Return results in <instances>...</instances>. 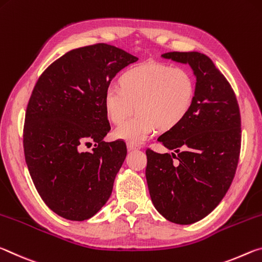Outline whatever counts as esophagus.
<instances>
[{"label":"esophagus","instance_id":"esophagus-1","mask_svg":"<svg viewBox=\"0 0 262 262\" xmlns=\"http://www.w3.org/2000/svg\"><path fill=\"white\" fill-rule=\"evenodd\" d=\"M127 149H128V151H136V149H140V146H139V145L127 143Z\"/></svg>","mask_w":262,"mask_h":262}]
</instances>
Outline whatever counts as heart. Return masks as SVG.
Returning a JSON list of instances; mask_svg holds the SVG:
<instances>
[{"instance_id":"obj_1","label":"heart","mask_w":262,"mask_h":262,"mask_svg":"<svg viewBox=\"0 0 262 262\" xmlns=\"http://www.w3.org/2000/svg\"><path fill=\"white\" fill-rule=\"evenodd\" d=\"M196 83L189 71L160 62H144L130 67L118 79V88L103 94V108L113 124H122L135 113V118L115 130L117 139L140 144L156 131L179 126L194 105Z\"/></svg>"}]
</instances>
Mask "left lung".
Segmentation results:
<instances>
[{
    "mask_svg": "<svg viewBox=\"0 0 262 262\" xmlns=\"http://www.w3.org/2000/svg\"><path fill=\"white\" fill-rule=\"evenodd\" d=\"M161 57L190 66L196 95L186 119L158 138L173 153L146 151V181L158 212L187 225L208 216L229 190L239 160L240 113L228 80L207 55L168 52Z\"/></svg>",
    "mask_w": 262,
    "mask_h": 262,
    "instance_id": "left-lung-1",
    "label": "left lung"
}]
</instances>
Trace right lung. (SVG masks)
<instances>
[{"instance_id": "1", "label": "right lung", "mask_w": 262, "mask_h": 262, "mask_svg": "<svg viewBox=\"0 0 262 262\" xmlns=\"http://www.w3.org/2000/svg\"><path fill=\"white\" fill-rule=\"evenodd\" d=\"M137 60L113 45L80 47L51 63L34 85L25 114V161L38 194L60 217L89 220L111 196L127 151L121 140L103 141L110 131L103 94ZM91 141L93 151L81 152Z\"/></svg>"}]
</instances>
